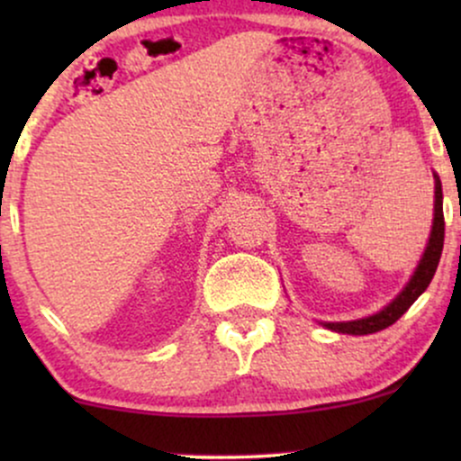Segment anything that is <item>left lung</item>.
Segmentation results:
<instances>
[{
	"label": "left lung",
	"mask_w": 461,
	"mask_h": 461,
	"mask_svg": "<svg viewBox=\"0 0 461 461\" xmlns=\"http://www.w3.org/2000/svg\"><path fill=\"white\" fill-rule=\"evenodd\" d=\"M433 182H436V201H433V223H431V234L427 240L425 251H422L418 267L411 273L410 282L403 285L396 297L390 301L388 305H384L382 310L375 312V314L364 316V319L356 321H340V322H321L327 330L338 331V333H351V336H366V333L382 331L385 327H390L396 322L401 316L410 310V305L420 297L427 290V285L431 284L433 275H436L438 262H440L442 247H444V214H442V182L438 177V173H433Z\"/></svg>",
	"instance_id": "left-lung-1"
}]
</instances>
